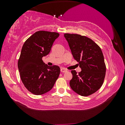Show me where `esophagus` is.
I'll use <instances>...</instances> for the list:
<instances>
[{
    "mask_svg": "<svg viewBox=\"0 0 125 125\" xmlns=\"http://www.w3.org/2000/svg\"><path fill=\"white\" fill-rule=\"evenodd\" d=\"M61 72L62 73H65V72H67V70L65 69V68H61Z\"/></svg>",
    "mask_w": 125,
    "mask_h": 125,
    "instance_id": "obj_1",
    "label": "esophagus"
}]
</instances>
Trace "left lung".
I'll return each instance as SVG.
<instances>
[{
	"mask_svg": "<svg viewBox=\"0 0 125 125\" xmlns=\"http://www.w3.org/2000/svg\"><path fill=\"white\" fill-rule=\"evenodd\" d=\"M74 59L81 71H72L69 84L73 91L82 96L94 93L103 84L106 65L100 47L92 39L78 34L65 33Z\"/></svg>",
	"mask_w": 125,
	"mask_h": 125,
	"instance_id": "8db88e82",
	"label": "left lung"
}]
</instances>
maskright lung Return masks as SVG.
I'll use <instances>...</instances> for the list:
<instances>
[{
  "label": "right lung",
  "mask_w": 125,
  "mask_h": 125,
  "mask_svg": "<svg viewBox=\"0 0 125 125\" xmlns=\"http://www.w3.org/2000/svg\"><path fill=\"white\" fill-rule=\"evenodd\" d=\"M59 33L39 31L31 36L24 43L18 66L22 83L31 93L42 95L53 87L59 77V66H49L42 58L50 52Z\"/></svg>",
  "instance_id": "add662e5"
}]
</instances>
